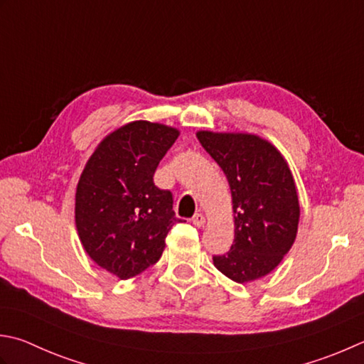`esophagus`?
Listing matches in <instances>:
<instances>
[{"label": "esophagus", "instance_id": "1", "mask_svg": "<svg viewBox=\"0 0 364 364\" xmlns=\"http://www.w3.org/2000/svg\"><path fill=\"white\" fill-rule=\"evenodd\" d=\"M191 220L196 227H202L205 224V216L202 215V213H197V215H194V218H192Z\"/></svg>", "mask_w": 364, "mask_h": 364}]
</instances>
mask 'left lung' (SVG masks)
I'll return each instance as SVG.
<instances>
[{"label": "left lung", "mask_w": 364, "mask_h": 364, "mask_svg": "<svg viewBox=\"0 0 364 364\" xmlns=\"http://www.w3.org/2000/svg\"><path fill=\"white\" fill-rule=\"evenodd\" d=\"M223 168L232 192L235 240L213 255L215 267L235 282H249L279 265L296 237L300 205L287 162L257 135L197 132Z\"/></svg>", "instance_id": "1"}]
</instances>
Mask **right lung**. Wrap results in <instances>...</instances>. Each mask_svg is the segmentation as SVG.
I'll use <instances>...</instances> for the list:
<instances>
[{
	"mask_svg": "<svg viewBox=\"0 0 364 364\" xmlns=\"http://www.w3.org/2000/svg\"><path fill=\"white\" fill-rule=\"evenodd\" d=\"M173 127L134 121L99 144L75 194V225L85 251L99 267L129 279L161 259L175 218L173 196L153 181L175 144Z\"/></svg>",
	"mask_w": 364,
	"mask_h": 364,
	"instance_id": "right-lung-1",
	"label": "right lung"
}]
</instances>
